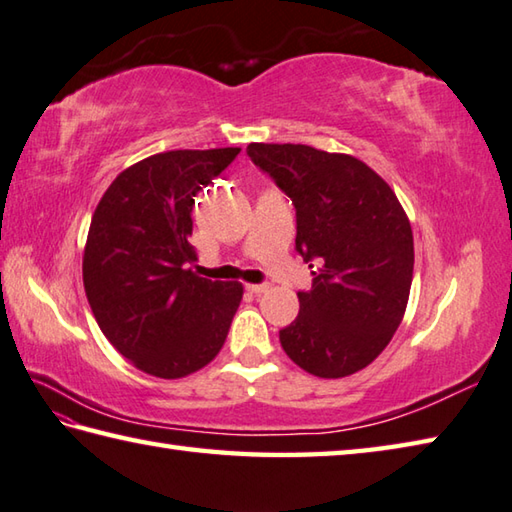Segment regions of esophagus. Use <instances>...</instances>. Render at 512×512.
Listing matches in <instances>:
<instances>
[{"instance_id":"obj_1","label":"esophagus","mask_w":512,"mask_h":512,"mask_svg":"<svg viewBox=\"0 0 512 512\" xmlns=\"http://www.w3.org/2000/svg\"><path fill=\"white\" fill-rule=\"evenodd\" d=\"M268 288H270V284H248V286H246V290H250V293H255V295L266 293Z\"/></svg>"}]
</instances>
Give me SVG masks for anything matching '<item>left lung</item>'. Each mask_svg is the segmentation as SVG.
I'll use <instances>...</instances> for the list:
<instances>
[{
  "instance_id": "8db88e82",
  "label": "left lung",
  "mask_w": 512,
  "mask_h": 512,
  "mask_svg": "<svg viewBox=\"0 0 512 512\" xmlns=\"http://www.w3.org/2000/svg\"><path fill=\"white\" fill-rule=\"evenodd\" d=\"M253 164L293 199L295 250L317 262L299 315L279 330L286 355L324 379L353 375L402 324L413 230L393 190L359 159L304 144H248Z\"/></svg>"
}]
</instances>
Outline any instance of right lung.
I'll list each match as a JSON object with an SVG mask.
<instances>
[{
    "mask_svg": "<svg viewBox=\"0 0 512 512\" xmlns=\"http://www.w3.org/2000/svg\"><path fill=\"white\" fill-rule=\"evenodd\" d=\"M239 148L168 150L126 168L90 219L84 288L106 339L148 375L179 379L222 350L242 302L237 282H210L195 259V195Z\"/></svg>",
    "mask_w": 512,
    "mask_h": 512,
    "instance_id": "right-lung-1",
    "label": "right lung"
}]
</instances>
